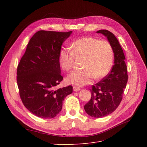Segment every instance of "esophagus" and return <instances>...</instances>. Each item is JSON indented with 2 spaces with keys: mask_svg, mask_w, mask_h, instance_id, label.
I'll use <instances>...</instances> for the list:
<instances>
[{
  "mask_svg": "<svg viewBox=\"0 0 147 147\" xmlns=\"http://www.w3.org/2000/svg\"><path fill=\"white\" fill-rule=\"evenodd\" d=\"M73 89H74V91H79L80 90V88L78 86H74Z\"/></svg>",
  "mask_w": 147,
  "mask_h": 147,
  "instance_id": "34e87169",
  "label": "esophagus"
}]
</instances>
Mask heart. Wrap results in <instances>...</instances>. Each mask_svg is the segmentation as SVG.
Here are the masks:
<instances>
[{"mask_svg":"<svg viewBox=\"0 0 147 147\" xmlns=\"http://www.w3.org/2000/svg\"><path fill=\"white\" fill-rule=\"evenodd\" d=\"M71 50L62 49L59 53V63L66 72L74 68L75 56L84 58L82 70L70 74L67 80L79 86L90 83L92 78L100 79L109 72L113 62V50L110 43L94 37L79 38L70 45Z\"/></svg>","mask_w":147,"mask_h":147,"instance_id":"b5f03b06","label":"heart"}]
</instances>
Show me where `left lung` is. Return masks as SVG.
I'll return each mask as SVG.
<instances>
[{"label":"left lung","mask_w":147,"mask_h":147,"mask_svg":"<svg viewBox=\"0 0 147 147\" xmlns=\"http://www.w3.org/2000/svg\"><path fill=\"white\" fill-rule=\"evenodd\" d=\"M97 32L107 37L113 47L115 57V64L110 72L100 82L91 86V99L84 106L90 116L99 118L113 112L121 103L128 75L125 56L117 37L107 30H99Z\"/></svg>","instance_id":"8db88e82"}]
</instances>
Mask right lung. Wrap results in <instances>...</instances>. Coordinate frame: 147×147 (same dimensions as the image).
Wrapping results in <instances>:
<instances>
[{"label":"right lung","mask_w":147,"mask_h":147,"mask_svg":"<svg viewBox=\"0 0 147 147\" xmlns=\"http://www.w3.org/2000/svg\"><path fill=\"white\" fill-rule=\"evenodd\" d=\"M72 31L39 30L30 39L17 67L16 81L23 105L40 118H53L62 109L73 87H55L63 80L59 53Z\"/></svg>","instance_id":"obj_1"}]
</instances>
